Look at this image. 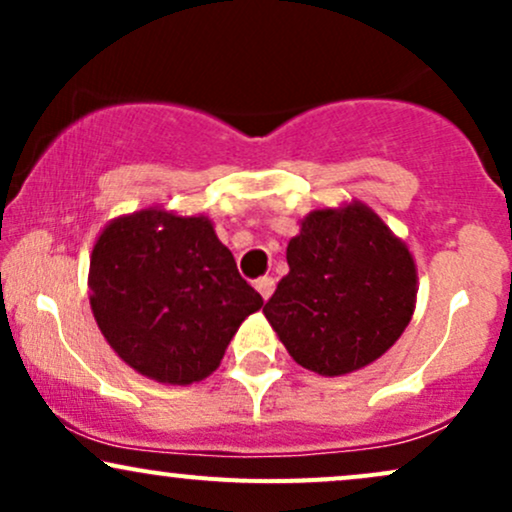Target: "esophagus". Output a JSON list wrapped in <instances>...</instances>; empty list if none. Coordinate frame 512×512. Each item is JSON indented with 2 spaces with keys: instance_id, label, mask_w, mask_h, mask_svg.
I'll list each match as a JSON object with an SVG mask.
<instances>
[{
  "instance_id": "obj_1",
  "label": "esophagus",
  "mask_w": 512,
  "mask_h": 512,
  "mask_svg": "<svg viewBox=\"0 0 512 512\" xmlns=\"http://www.w3.org/2000/svg\"><path fill=\"white\" fill-rule=\"evenodd\" d=\"M255 289L264 298V301H267V298L274 293V279L272 276H262V279L255 281Z\"/></svg>"
}]
</instances>
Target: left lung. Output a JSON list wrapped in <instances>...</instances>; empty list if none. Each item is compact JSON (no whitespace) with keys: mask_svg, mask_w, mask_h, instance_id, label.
Segmentation results:
<instances>
[{"mask_svg":"<svg viewBox=\"0 0 512 512\" xmlns=\"http://www.w3.org/2000/svg\"><path fill=\"white\" fill-rule=\"evenodd\" d=\"M289 274L264 305L298 366L346 375L378 361L416 308L414 257L368 204L315 209L286 248Z\"/></svg>","mask_w":512,"mask_h":512,"instance_id":"8db88e82","label":"left lung"}]
</instances>
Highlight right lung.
Returning a JSON list of instances; mask_svg holds the SVG:
<instances>
[{
  "mask_svg": "<svg viewBox=\"0 0 512 512\" xmlns=\"http://www.w3.org/2000/svg\"><path fill=\"white\" fill-rule=\"evenodd\" d=\"M88 301L105 342L163 385H192L219 368L262 296L238 274L209 216L146 207L96 238Z\"/></svg>",
  "mask_w": 512,
  "mask_h": 512,
  "instance_id": "obj_1",
  "label": "right lung"
}]
</instances>
